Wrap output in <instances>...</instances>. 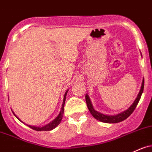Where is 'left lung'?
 Wrapping results in <instances>:
<instances>
[{
  "instance_id": "1",
  "label": "left lung",
  "mask_w": 152,
  "mask_h": 152,
  "mask_svg": "<svg viewBox=\"0 0 152 152\" xmlns=\"http://www.w3.org/2000/svg\"><path fill=\"white\" fill-rule=\"evenodd\" d=\"M144 79H143L142 81V85H141V90H140L139 93H138L137 97H136V100L134 101V102L133 103L132 105L127 110L123 112V113H120V114L117 115H105L104 114H102L100 113H98L97 111H96L93 108L92 104H91V101L87 94H86V102L87 104L88 109L91 113V114L92 115L93 117L95 119L98 120V121H101L103 123H116L121 122V121H124L126 118H128L131 114L133 113V112L134 111V110L136 109V106H137L138 102H139L140 99H141V94H142L143 91H144Z\"/></svg>"
}]
</instances>
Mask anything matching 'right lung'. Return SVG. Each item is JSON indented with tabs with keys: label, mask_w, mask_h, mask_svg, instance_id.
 <instances>
[{
	"label": "right lung",
	"mask_w": 152,
	"mask_h": 152,
	"mask_svg": "<svg viewBox=\"0 0 152 152\" xmlns=\"http://www.w3.org/2000/svg\"><path fill=\"white\" fill-rule=\"evenodd\" d=\"M67 92L68 91H66V94L64 95V98H63V104H62V107H61V113H60V114L58 115V116L57 118H56V119L54 120V121H52L51 123H50L49 124L46 125L45 126H44V127H42V128H39V127H35V126H29V128H31V129L34 130V131H51V130L54 129L55 128L57 127L58 125L60 124V123L61 122V121H62V118H63V111H64V104H65V101H66V94H67ZM13 113H14V115L16 117V118H18V119L19 120V118H18L17 116L16 115L14 114V113L13 112ZM20 121H21V120H19ZM22 122V121H21Z\"/></svg>",
	"instance_id": "right-lung-1"
}]
</instances>
